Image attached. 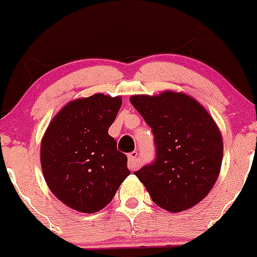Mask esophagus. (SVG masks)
Masks as SVG:
<instances>
[{
    "label": "esophagus",
    "instance_id": "esophagus-1",
    "mask_svg": "<svg viewBox=\"0 0 257 257\" xmlns=\"http://www.w3.org/2000/svg\"><path fill=\"white\" fill-rule=\"evenodd\" d=\"M139 167L138 164V152H132L128 154V168L131 170H136Z\"/></svg>",
    "mask_w": 257,
    "mask_h": 257
}]
</instances>
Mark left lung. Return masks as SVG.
Wrapping results in <instances>:
<instances>
[{"instance_id":"8db88e82","label":"left lung","mask_w":257,"mask_h":257,"mask_svg":"<svg viewBox=\"0 0 257 257\" xmlns=\"http://www.w3.org/2000/svg\"><path fill=\"white\" fill-rule=\"evenodd\" d=\"M131 103L152 128L157 157L134 172L152 200L179 212L210 193L222 162V138L205 108L184 93L132 95Z\"/></svg>"}]
</instances>
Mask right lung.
<instances>
[{"label": "right lung", "mask_w": 257, "mask_h": 257, "mask_svg": "<svg viewBox=\"0 0 257 257\" xmlns=\"http://www.w3.org/2000/svg\"><path fill=\"white\" fill-rule=\"evenodd\" d=\"M120 105V97L102 93L74 99L57 113L43 136L46 183L58 200L77 211L105 208L131 174L126 155L108 134Z\"/></svg>", "instance_id": "add662e5"}]
</instances>
